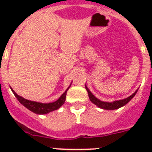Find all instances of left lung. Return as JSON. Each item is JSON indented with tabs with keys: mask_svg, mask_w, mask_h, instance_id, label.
<instances>
[{
	"mask_svg": "<svg viewBox=\"0 0 152 152\" xmlns=\"http://www.w3.org/2000/svg\"><path fill=\"white\" fill-rule=\"evenodd\" d=\"M85 88L87 91L88 93V96H89V99H90L91 102H93V103L96 105L97 106H99V108L103 109V110H117V109L120 108L121 106H124L125 105L129 102L130 100L132 99V98L134 97L136 94H137V90L135 91L132 95H130L129 97L126 98L125 99H121V100H118V101H114V102H102L101 100L98 99L97 98L95 97V95H93L92 93L91 92L89 89L88 88V87L85 85Z\"/></svg>",
	"mask_w": 152,
	"mask_h": 152,
	"instance_id": "left-lung-1",
	"label": "left lung"
}]
</instances>
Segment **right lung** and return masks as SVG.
Listing matches in <instances>:
<instances>
[{
    "instance_id": "add662e5",
    "label": "right lung",
    "mask_w": 152,
    "mask_h": 152,
    "mask_svg": "<svg viewBox=\"0 0 152 152\" xmlns=\"http://www.w3.org/2000/svg\"><path fill=\"white\" fill-rule=\"evenodd\" d=\"M71 86V85H70ZM67 88V90L64 91L61 95V96L57 100V101L53 102H50V103H41V102H37L30 101V100L25 99L24 98L21 97L20 95H18L16 93L12 90V88H11V90L13 92L18 101L20 102V103L22 104L23 106H24L26 108H27L29 110L32 111L33 113H38V114H46L50 112H52L53 110H56L57 109H59L61 106L64 103L65 101V98H66V94L68 90L70 88Z\"/></svg>"
}]
</instances>
